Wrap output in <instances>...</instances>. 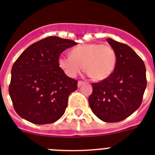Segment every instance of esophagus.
I'll use <instances>...</instances> for the list:
<instances>
[{
  "label": "esophagus",
  "mask_w": 155,
  "mask_h": 155,
  "mask_svg": "<svg viewBox=\"0 0 155 155\" xmlns=\"http://www.w3.org/2000/svg\"><path fill=\"white\" fill-rule=\"evenodd\" d=\"M85 84V82H84V81H81V80H80V81L78 82V87H81V86L83 85V84Z\"/></svg>",
  "instance_id": "esophagus-1"
}]
</instances>
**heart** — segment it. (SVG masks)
<instances>
[{"label":"heart","instance_id":"1","mask_svg":"<svg viewBox=\"0 0 155 155\" xmlns=\"http://www.w3.org/2000/svg\"><path fill=\"white\" fill-rule=\"evenodd\" d=\"M71 57L61 56L60 68L69 77L74 78L83 69L94 81H102L114 73L117 66V54L108 44L86 43L71 50Z\"/></svg>","mask_w":155,"mask_h":155}]
</instances>
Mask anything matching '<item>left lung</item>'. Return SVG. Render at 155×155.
<instances>
[{"mask_svg": "<svg viewBox=\"0 0 155 155\" xmlns=\"http://www.w3.org/2000/svg\"><path fill=\"white\" fill-rule=\"evenodd\" d=\"M117 54V66L110 77L93 83L90 107L105 122L126 119L140 107L147 87L146 67L143 60L126 44L107 38Z\"/></svg>", "mask_w": 155, "mask_h": 155, "instance_id": "8db88e82", "label": "left lung"}]
</instances>
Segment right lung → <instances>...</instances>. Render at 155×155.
Listing matches in <instances>:
<instances>
[{"label": "right lung", "mask_w": 155, "mask_h": 155, "mask_svg": "<svg viewBox=\"0 0 155 155\" xmlns=\"http://www.w3.org/2000/svg\"><path fill=\"white\" fill-rule=\"evenodd\" d=\"M69 39L49 36L31 45L12 68L8 87L14 110L19 117L37 124H51L61 117L68 96L78 81L59 67L61 53L76 45Z\"/></svg>", "instance_id": "obj_1"}]
</instances>
